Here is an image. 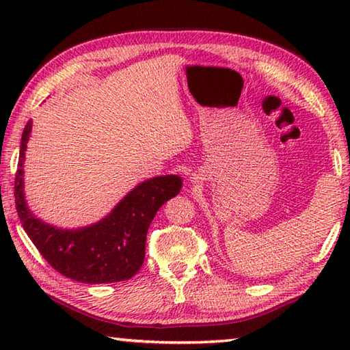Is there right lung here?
I'll use <instances>...</instances> for the list:
<instances>
[{
  "mask_svg": "<svg viewBox=\"0 0 350 350\" xmlns=\"http://www.w3.org/2000/svg\"><path fill=\"white\" fill-rule=\"evenodd\" d=\"M32 123L23 131L18 170L15 174V206L23 228L51 267L70 280L86 284L126 281L145 259L146 233L157 210L179 194V176L152 177L135 187L111 215L91 227L60 230L38 221L23 194V161Z\"/></svg>",
  "mask_w": 350,
  "mask_h": 350,
  "instance_id": "right-lung-1",
  "label": "right lung"
}]
</instances>
